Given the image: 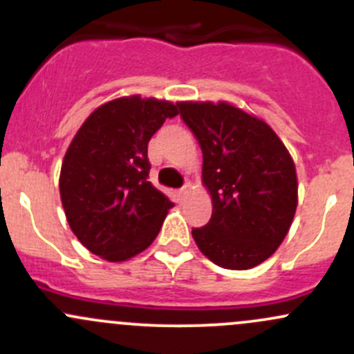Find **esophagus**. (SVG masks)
<instances>
[{
    "label": "esophagus",
    "mask_w": 354,
    "mask_h": 354,
    "mask_svg": "<svg viewBox=\"0 0 354 354\" xmlns=\"http://www.w3.org/2000/svg\"><path fill=\"white\" fill-rule=\"evenodd\" d=\"M190 192H192V185L190 183H185V187L180 190V195H181V197H187V195L190 194Z\"/></svg>",
    "instance_id": "1"
}]
</instances>
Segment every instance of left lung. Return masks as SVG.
<instances>
[{
	"label": "left lung",
	"mask_w": 354,
	"mask_h": 354,
	"mask_svg": "<svg viewBox=\"0 0 354 354\" xmlns=\"http://www.w3.org/2000/svg\"><path fill=\"white\" fill-rule=\"evenodd\" d=\"M178 108L202 149V183L212 198V217L192 236L216 266L252 269L291 227L298 205L292 157L266 121L230 102L181 101Z\"/></svg>",
	"instance_id": "left-lung-1"
}]
</instances>
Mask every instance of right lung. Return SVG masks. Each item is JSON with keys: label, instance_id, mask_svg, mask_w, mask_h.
Segmentation results:
<instances>
[{"label": "right lung", "instance_id": "1", "mask_svg": "<svg viewBox=\"0 0 354 354\" xmlns=\"http://www.w3.org/2000/svg\"><path fill=\"white\" fill-rule=\"evenodd\" d=\"M178 108L124 95L92 111L75 133L59 173L68 224L82 245L108 262L144 252L174 205L149 181L147 145Z\"/></svg>", "mask_w": 354, "mask_h": 354}]
</instances>
